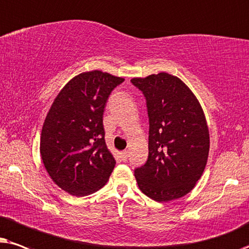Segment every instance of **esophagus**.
<instances>
[{"instance_id": "1", "label": "esophagus", "mask_w": 249, "mask_h": 249, "mask_svg": "<svg viewBox=\"0 0 249 249\" xmlns=\"http://www.w3.org/2000/svg\"><path fill=\"white\" fill-rule=\"evenodd\" d=\"M121 157H122L123 160L126 161V159H127V157H128V151H127V150L122 151V152H121Z\"/></svg>"}]
</instances>
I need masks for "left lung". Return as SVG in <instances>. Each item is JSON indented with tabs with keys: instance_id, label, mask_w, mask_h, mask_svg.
Wrapping results in <instances>:
<instances>
[{
	"instance_id": "left-lung-1",
	"label": "left lung",
	"mask_w": 249,
	"mask_h": 249,
	"mask_svg": "<svg viewBox=\"0 0 249 249\" xmlns=\"http://www.w3.org/2000/svg\"><path fill=\"white\" fill-rule=\"evenodd\" d=\"M131 82L143 92L149 116V155L134 171L139 189L156 201L185 196L203 175L210 131L201 106L177 76L158 72Z\"/></svg>"
}]
</instances>
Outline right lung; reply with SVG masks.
<instances>
[{
  "label": "right lung",
  "mask_w": 249,
  "mask_h": 249,
  "mask_svg": "<svg viewBox=\"0 0 249 249\" xmlns=\"http://www.w3.org/2000/svg\"><path fill=\"white\" fill-rule=\"evenodd\" d=\"M124 78L101 71L72 77L53 100L43 123L39 152L52 181L76 197L107 183L116 160L105 142L102 115Z\"/></svg>",
  "instance_id": "add662e5"
}]
</instances>
